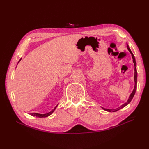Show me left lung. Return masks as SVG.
Returning a JSON list of instances; mask_svg holds the SVG:
<instances>
[{"instance_id":"1","label":"left lung","mask_w":149,"mask_h":149,"mask_svg":"<svg viewBox=\"0 0 149 149\" xmlns=\"http://www.w3.org/2000/svg\"><path fill=\"white\" fill-rule=\"evenodd\" d=\"M127 47L128 50L130 52V53H131V55H132V59H133V62H134V67H135V68H134V70H135V74H134L135 86H134V90H133L132 93H131V94H130V95L128 101H127V102H126L125 103H124L123 105H122V106H120L119 107L117 108V109H104L106 110V111H109V112L114 111V112H115V111H119V109H122V108H123V107H125V106H127V105L128 104H129V103H130V102L132 101V98H133V97H134V94H135V93H136V89H137V69H136V60H135L134 55H133V53H132V52H131V50H130V49L129 48V46H128V45H127Z\"/></svg>"}]
</instances>
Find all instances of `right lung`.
Returning a JSON list of instances; mask_svg holds the SVG:
<instances>
[{"label":"right lung","instance_id":"obj_1","mask_svg":"<svg viewBox=\"0 0 149 149\" xmlns=\"http://www.w3.org/2000/svg\"><path fill=\"white\" fill-rule=\"evenodd\" d=\"M21 60V59L20 60V61ZM57 107V106L54 108V109L52 111H50L49 112H48V113H47V114H37V113H30V115H31V116H36V117H37V118H46V117H48V116H49V115H51L53 112V111L55 110V109H56V107Z\"/></svg>","mask_w":149,"mask_h":149}]
</instances>
